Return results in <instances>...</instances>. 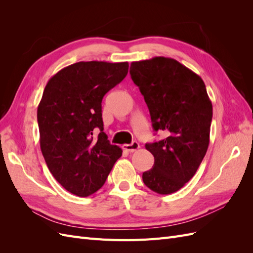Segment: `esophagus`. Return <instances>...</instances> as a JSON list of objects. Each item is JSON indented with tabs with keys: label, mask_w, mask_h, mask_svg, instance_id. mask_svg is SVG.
Wrapping results in <instances>:
<instances>
[{
	"label": "esophagus",
	"mask_w": 253,
	"mask_h": 253,
	"mask_svg": "<svg viewBox=\"0 0 253 253\" xmlns=\"http://www.w3.org/2000/svg\"><path fill=\"white\" fill-rule=\"evenodd\" d=\"M139 148H140L139 143L136 142V141H133L131 144H125V145H122V149L127 151V152H129V153H133V152L138 150Z\"/></svg>",
	"instance_id": "obj_1"
}]
</instances>
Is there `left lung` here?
<instances>
[{"instance_id": "obj_1", "label": "left lung", "mask_w": 253, "mask_h": 253, "mask_svg": "<svg viewBox=\"0 0 253 253\" xmlns=\"http://www.w3.org/2000/svg\"><path fill=\"white\" fill-rule=\"evenodd\" d=\"M132 80L147 103L154 131L163 140L145 144L154 166L142 180L158 194H171L193 177L208 150L212 103L203 79L172 58L136 61Z\"/></svg>"}]
</instances>
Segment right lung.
<instances>
[{
  "label": "right lung",
  "mask_w": 253,
  "mask_h": 253,
  "mask_svg": "<svg viewBox=\"0 0 253 253\" xmlns=\"http://www.w3.org/2000/svg\"><path fill=\"white\" fill-rule=\"evenodd\" d=\"M127 72V62L81 61L53 75L44 88L37 112L42 154L53 177L75 195L100 189L122 155L103 132L101 102Z\"/></svg>",
  "instance_id": "add662e5"
}]
</instances>
